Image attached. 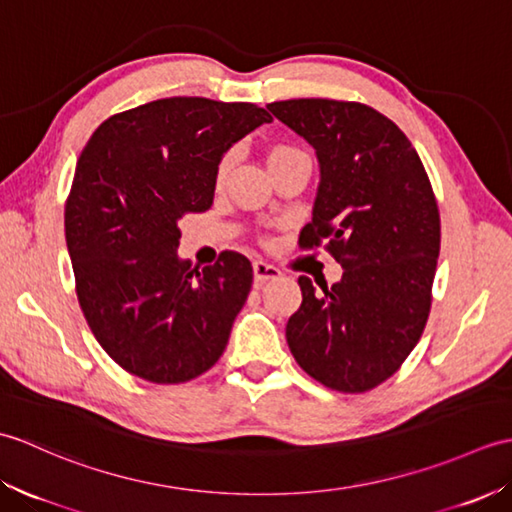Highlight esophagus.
Segmentation results:
<instances>
[{
  "mask_svg": "<svg viewBox=\"0 0 512 512\" xmlns=\"http://www.w3.org/2000/svg\"><path fill=\"white\" fill-rule=\"evenodd\" d=\"M253 275H255V284H266L268 279H277L281 277V270L275 268L273 264H266L262 259H257L253 264Z\"/></svg>",
  "mask_w": 512,
  "mask_h": 512,
  "instance_id": "obj_1",
  "label": "esophagus"
}]
</instances>
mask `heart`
<instances>
[{"mask_svg":"<svg viewBox=\"0 0 512 512\" xmlns=\"http://www.w3.org/2000/svg\"><path fill=\"white\" fill-rule=\"evenodd\" d=\"M286 151H292V147H275L273 151H270V156H277V154H286ZM268 156V158H270ZM224 169H226V162H222V167H220V176L224 173Z\"/></svg>","mask_w":512,"mask_h":512,"instance_id":"1","label":"heart"}]
</instances>
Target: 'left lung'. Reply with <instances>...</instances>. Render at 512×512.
<instances>
[{"mask_svg":"<svg viewBox=\"0 0 512 512\" xmlns=\"http://www.w3.org/2000/svg\"><path fill=\"white\" fill-rule=\"evenodd\" d=\"M317 151L319 189L299 244L343 266L317 295L301 275L288 347L321 385L361 394L420 341L440 255V213L422 160L396 123L363 103L292 99L266 105Z\"/></svg>","mask_w":512,"mask_h":512,"instance_id":"8db88e82","label":"left lung"}]
</instances>
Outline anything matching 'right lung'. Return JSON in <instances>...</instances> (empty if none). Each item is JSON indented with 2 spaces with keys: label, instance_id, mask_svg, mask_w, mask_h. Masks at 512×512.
<instances>
[{
  "label": "right lung",
  "instance_id": "1",
  "mask_svg": "<svg viewBox=\"0 0 512 512\" xmlns=\"http://www.w3.org/2000/svg\"><path fill=\"white\" fill-rule=\"evenodd\" d=\"M270 121L253 103L173 96L110 116L81 151L65 242L90 330L125 372L176 385L222 356L253 266L224 250L198 273L178 224L209 209L222 156Z\"/></svg>",
  "mask_w": 512,
  "mask_h": 512
}]
</instances>
